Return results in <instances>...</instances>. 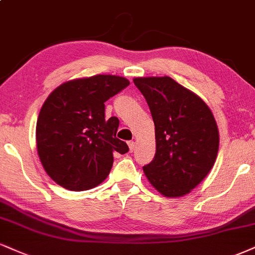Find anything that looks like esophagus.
I'll return each instance as SVG.
<instances>
[{
    "instance_id": "1",
    "label": "esophagus",
    "mask_w": 255,
    "mask_h": 255,
    "mask_svg": "<svg viewBox=\"0 0 255 255\" xmlns=\"http://www.w3.org/2000/svg\"><path fill=\"white\" fill-rule=\"evenodd\" d=\"M128 146H129L130 152H133L134 149H135V142H134V141H129V142H128Z\"/></svg>"
}]
</instances>
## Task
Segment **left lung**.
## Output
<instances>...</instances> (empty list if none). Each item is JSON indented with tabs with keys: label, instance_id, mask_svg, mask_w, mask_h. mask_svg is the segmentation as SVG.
Here are the masks:
<instances>
[{
	"label": "left lung",
	"instance_id": "left-lung-1",
	"mask_svg": "<svg viewBox=\"0 0 255 255\" xmlns=\"http://www.w3.org/2000/svg\"><path fill=\"white\" fill-rule=\"evenodd\" d=\"M155 127V154L143 166L160 194L178 197L196 188L215 164L219 129L209 107L170 77L135 78Z\"/></svg>",
	"mask_w": 255,
	"mask_h": 255
}]
</instances>
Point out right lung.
Segmentation results:
<instances>
[{
	"mask_svg": "<svg viewBox=\"0 0 255 255\" xmlns=\"http://www.w3.org/2000/svg\"><path fill=\"white\" fill-rule=\"evenodd\" d=\"M129 85L97 75L61 84L45 101L36 122V147L52 179L72 191L93 189L108 177L114 157L129 151L116 137L119 119L106 120L104 102Z\"/></svg>",
	"mask_w": 255,
	"mask_h": 255,
	"instance_id": "obj_1",
	"label": "right lung"
}]
</instances>
